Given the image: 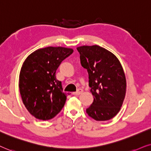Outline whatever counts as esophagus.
<instances>
[{
	"label": "esophagus",
	"instance_id": "obj_1",
	"mask_svg": "<svg viewBox=\"0 0 151 151\" xmlns=\"http://www.w3.org/2000/svg\"><path fill=\"white\" fill-rule=\"evenodd\" d=\"M82 92H83V90H82V89H79L77 92H73V93H72V94H74V95H79V94H81Z\"/></svg>",
	"mask_w": 151,
	"mask_h": 151
}]
</instances>
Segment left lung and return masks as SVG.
Returning a JSON list of instances; mask_svg holds the SVG:
<instances>
[{
    "mask_svg": "<svg viewBox=\"0 0 151 151\" xmlns=\"http://www.w3.org/2000/svg\"><path fill=\"white\" fill-rule=\"evenodd\" d=\"M82 67L87 69L94 101L86 112L96 121H107L119 112L126 92V80L119 59L99 45L78 47Z\"/></svg>",
    "mask_w": 151,
    "mask_h": 151,
    "instance_id": "left-lung-1",
    "label": "left lung"
}]
</instances>
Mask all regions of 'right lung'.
Listing matches in <instances>:
<instances>
[{"label": "right lung", "mask_w": 151, "mask_h": 151, "mask_svg": "<svg viewBox=\"0 0 151 151\" xmlns=\"http://www.w3.org/2000/svg\"><path fill=\"white\" fill-rule=\"evenodd\" d=\"M73 49L47 47L37 50L26 58L19 74L22 101L32 116L38 119L54 118L63 108L66 95L56 70Z\"/></svg>", "instance_id": "add662e5"}]
</instances>
